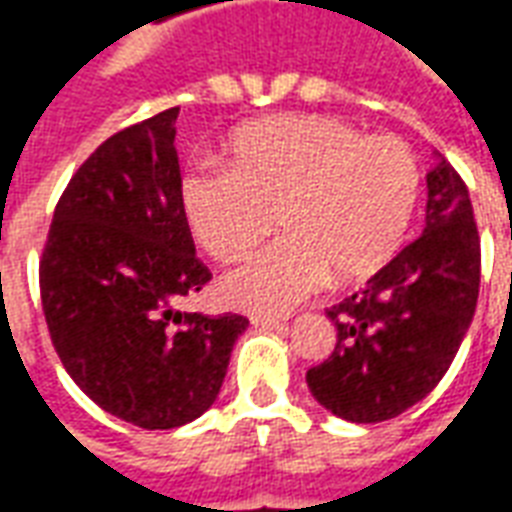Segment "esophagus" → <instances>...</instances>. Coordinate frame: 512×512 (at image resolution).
<instances>
[{"instance_id": "esophagus-1", "label": "esophagus", "mask_w": 512, "mask_h": 512, "mask_svg": "<svg viewBox=\"0 0 512 512\" xmlns=\"http://www.w3.org/2000/svg\"><path fill=\"white\" fill-rule=\"evenodd\" d=\"M285 323V318H271V315H252V326H257V329H277V326H282Z\"/></svg>"}]
</instances>
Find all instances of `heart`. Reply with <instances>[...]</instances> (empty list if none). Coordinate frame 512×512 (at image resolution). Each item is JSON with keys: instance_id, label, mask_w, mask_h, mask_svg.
I'll return each mask as SVG.
<instances>
[{"instance_id": "1", "label": "heart", "mask_w": 512, "mask_h": 512, "mask_svg": "<svg viewBox=\"0 0 512 512\" xmlns=\"http://www.w3.org/2000/svg\"><path fill=\"white\" fill-rule=\"evenodd\" d=\"M230 167L202 164L180 186L191 230L213 257L235 260L222 279L238 310L279 315L332 279L354 285L400 252L422 189L414 150L321 115H279L227 139Z\"/></svg>"}]
</instances>
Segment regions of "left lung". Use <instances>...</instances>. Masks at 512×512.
<instances>
[{"label": "left lung", "mask_w": 512, "mask_h": 512, "mask_svg": "<svg viewBox=\"0 0 512 512\" xmlns=\"http://www.w3.org/2000/svg\"><path fill=\"white\" fill-rule=\"evenodd\" d=\"M436 156L425 175V230L365 290L326 310L334 354L307 370L334 417L370 425L419 403L447 373L477 307L480 235L461 175Z\"/></svg>", "instance_id": "left-lung-1"}]
</instances>
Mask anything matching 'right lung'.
I'll list each match as a JSON object with an SVG mask.
<instances>
[{
  "label": "right lung",
  "instance_id": "1",
  "mask_svg": "<svg viewBox=\"0 0 512 512\" xmlns=\"http://www.w3.org/2000/svg\"><path fill=\"white\" fill-rule=\"evenodd\" d=\"M178 106L109 136L57 202L40 299L68 376L112 417L145 430L202 417L222 389L244 315L178 301L211 271L180 200Z\"/></svg>",
  "mask_w": 512,
  "mask_h": 512
}]
</instances>
